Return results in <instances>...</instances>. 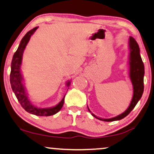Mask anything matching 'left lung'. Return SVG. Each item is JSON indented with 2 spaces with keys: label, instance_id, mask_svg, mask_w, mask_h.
<instances>
[{
  "label": "left lung",
  "instance_id": "8db88e82",
  "mask_svg": "<svg viewBox=\"0 0 154 154\" xmlns=\"http://www.w3.org/2000/svg\"><path fill=\"white\" fill-rule=\"evenodd\" d=\"M129 48H130V57H129V65L130 72L129 76L131 80L133 88H134V95L131 104L128 109L126 111L119 116L109 119H102L97 118L93 113H91L92 116L95 118L99 119L100 120L105 122H112L120 120L121 119L125 118L130 113V112L134 109L137 103L140 100L144 91V66L142 60V58L140 54L139 45L136 41L134 38L129 37ZM88 111L91 112L90 109Z\"/></svg>",
  "mask_w": 154,
  "mask_h": 154
}]
</instances>
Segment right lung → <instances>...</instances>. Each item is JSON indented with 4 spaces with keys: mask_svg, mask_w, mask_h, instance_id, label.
<instances>
[{
    "mask_svg": "<svg viewBox=\"0 0 154 154\" xmlns=\"http://www.w3.org/2000/svg\"><path fill=\"white\" fill-rule=\"evenodd\" d=\"M38 27H34L31 30L27 32L26 35L23 36L18 46L17 51L14 54L12 61L11 63V72H10V84L12 91L14 93L16 97L21 106L26 110L27 112L34 114L38 116H50L52 115L56 114L62 108L64 103V96L62 100L59 103L57 106L51 108H46V109H41L34 106L29 102L26 93V91L25 89L23 80V78L22 77L20 72V64L22 62V57L23 54L24 50L26 48L27 43L30 39L31 36L34 34ZM70 84V82H68L67 86H69Z\"/></svg>",
    "mask_w": 154,
    "mask_h": 154,
    "instance_id": "right-lung-1",
    "label": "right lung"
}]
</instances>
